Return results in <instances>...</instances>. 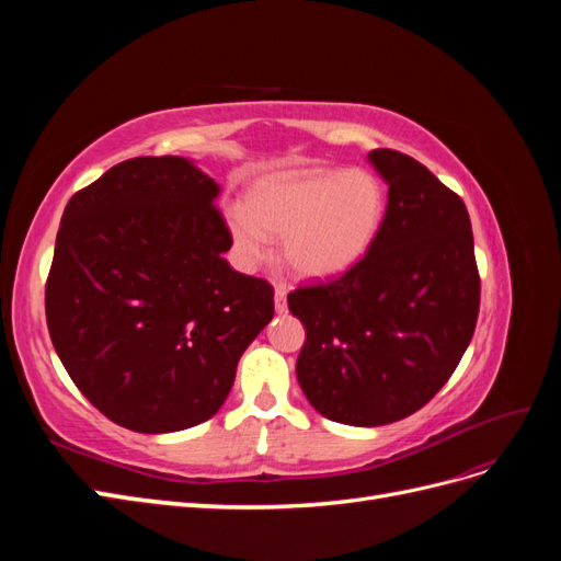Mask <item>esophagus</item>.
<instances>
[{
  "label": "esophagus",
  "mask_w": 561,
  "mask_h": 561,
  "mask_svg": "<svg viewBox=\"0 0 561 561\" xmlns=\"http://www.w3.org/2000/svg\"><path fill=\"white\" fill-rule=\"evenodd\" d=\"M274 301H276V311H278V313H285V311H287V287H285L283 283L276 285Z\"/></svg>",
  "instance_id": "esophagus-1"
}]
</instances>
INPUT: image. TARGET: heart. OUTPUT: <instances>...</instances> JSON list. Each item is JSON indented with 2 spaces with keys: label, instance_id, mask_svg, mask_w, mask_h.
<instances>
[{
  "label": "heart",
  "instance_id": "heart-1",
  "mask_svg": "<svg viewBox=\"0 0 561 561\" xmlns=\"http://www.w3.org/2000/svg\"><path fill=\"white\" fill-rule=\"evenodd\" d=\"M386 213V184L367 168L274 171L250 184L245 208L227 210V229L245 266L268 257V236H283V260L295 276L330 280L377 243Z\"/></svg>",
  "mask_w": 561,
  "mask_h": 561
}]
</instances>
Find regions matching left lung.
<instances>
[{
    "label": "left lung",
    "instance_id": "8db88e82",
    "mask_svg": "<svg viewBox=\"0 0 561 561\" xmlns=\"http://www.w3.org/2000/svg\"><path fill=\"white\" fill-rule=\"evenodd\" d=\"M369 161L388 184L377 243L344 276L287 295L307 330L304 396L348 426L421 410L461 363L480 313L466 203L396 149L369 151Z\"/></svg>",
    "mask_w": 561,
    "mask_h": 561
}]
</instances>
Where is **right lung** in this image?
Masks as SVG:
<instances>
[{"label":"right lung","instance_id":"add662e5","mask_svg":"<svg viewBox=\"0 0 561 561\" xmlns=\"http://www.w3.org/2000/svg\"><path fill=\"white\" fill-rule=\"evenodd\" d=\"M219 184L182 157H138L65 206L46 280L48 334L93 407L135 433L217 414L268 320L274 287L222 254Z\"/></svg>","mask_w":561,"mask_h":561}]
</instances>
